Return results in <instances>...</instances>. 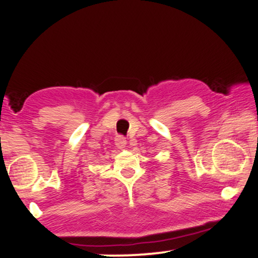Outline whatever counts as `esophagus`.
I'll return each instance as SVG.
<instances>
[{
	"label": "esophagus",
	"instance_id": "obj_1",
	"mask_svg": "<svg viewBox=\"0 0 258 258\" xmlns=\"http://www.w3.org/2000/svg\"><path fill=\"white\" fill-rule=\"evenodd\" d=\"M115 144L118 149H124L126 146V140L123 136H117L115 139Z\"/></svg>",
	"mask_w": 258,
	"mask_h": 258
}]
</instances>
